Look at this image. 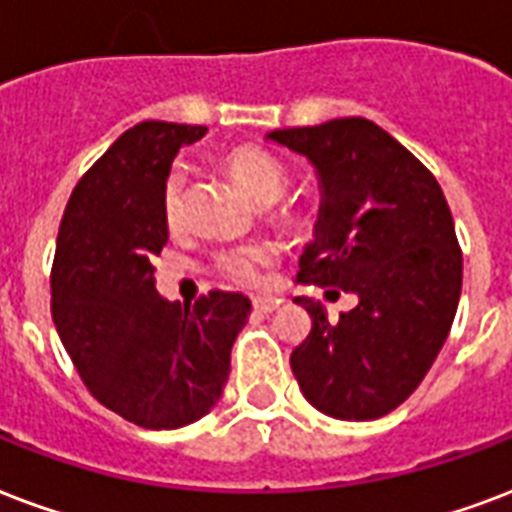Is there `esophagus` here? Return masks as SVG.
Wrapping results in <instances>:
<instances>
[{
    "mask_svg": "<svg viewBox=\"0 0 512 512\" xmlns=\"http://www.w3.org/2000/svg\"><path fill=\"white\" fill-rule=\"evenodd\" d=\"M273 308H276V303L268 298H255V311L257 314H273Z\"/></svg>",
    "mask_w": 512,
    "mask_h": 512,
    "instance_id": "esophagus-1",
    "label": "esophagus"
}]
</instances>
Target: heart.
<instances>
[{"mask_svg":"<svg viewBox=\"0 0 512 512\" xmlns=\"http://www.w3.org/2000/svg\"><path fill=\"white\" fill-rule=\"evenodd\" d=\"M222 169L239 182V187L257 204H273L287 190V171L273 155L257 147H233L220 155ZM185 193L187 174L185 169H174L163 182V217L169 228H177L185 217ZM290 214H279V220H287ZM271 263V252L265 247H239L228 249L217 257V271L233 284H257L263 265Z\"/></svg>","mask_w":512,"mask_h":512,"instance_id":"1","label":"heart"}]
</instances>
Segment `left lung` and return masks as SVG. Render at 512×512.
Masks as SVG:
<instances>
[{
  "mask_svg": "<svg viewBox=\"0 0 512 512\" xmlns=\"http://www.w3.org/2000/svg\"><path fill=\"white\" fill-rule=\"evenodd\" d=\"M265 139L303 155L319 182V217L298 279L357 295L338 322L322 303L295 298L311 317V333L290 357L300 392L333 419L386 416L427 376L462 295L446 195L403 144L365 117Z\"/></svg>",
  "mask_w": 512,
  "mask_h": 512,
  "instance_id": "left-lung-1",
  "label": "left lung"
}]
</instances>
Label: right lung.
Here are the masks:
<instances>
[{
    "label": "right lung",
    "instance_id": "add662e5",
    "mask_svg": "<svg viewBox=\"0 0 512 512\" xmlns=\"http://www.w3.org/2000/svg\"><path fill=\"white\" fill-rule=\"evenodd\" d=\"M204 134L158 120L126 131L77 182L58 228L50 311L61 343L91 395L144 429L187 427L212 411L252 314L241 292L182 306L155 290L152 257L169 241L163 182Z\"/></svg>",
    "mask_w": 512,
    "mask_h": 512
}]
</instances>
